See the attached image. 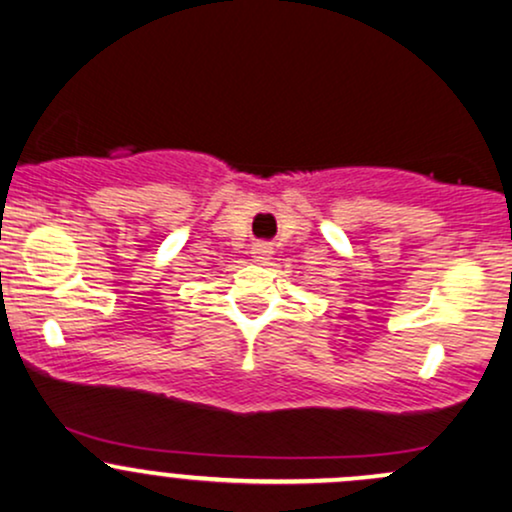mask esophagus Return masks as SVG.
I'll list each match as a JSON object with an SVG mask.
<instances>
[{
	"label": "esophagus",
	"mask_w": 512,
	"mask_h": 512,
	"mask_svg": "<svg viewBox=\"0 0 512 512\" xmlns=\"http://www.w3.org/2000/svg\"><path fill=\"white\" fill-rule=\"evenodd\" d=\"M269 255H272V245H269V243H257V245H252V257H255L257 262L269 260Z\"/></svg>",
	"instance_id": "1"
}]
</instances>
